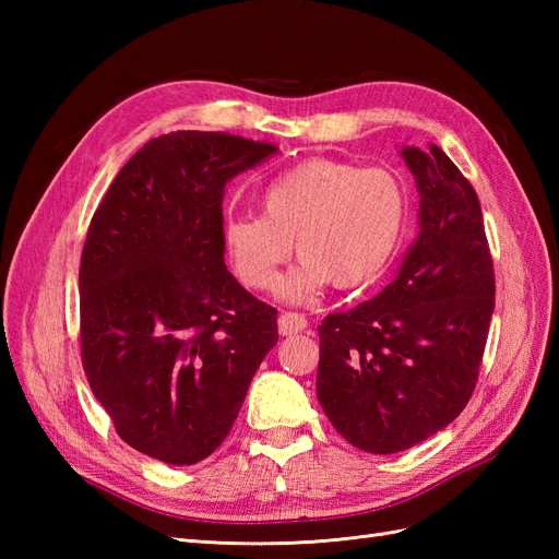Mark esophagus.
Instances as JSON below:
<instances>
[{
    "label": "esophagus",
    "mask_w": 559,
    "mask_h": 559,
    "mask_svg": "<svg viewBox=\"0 0 559 559\" xmlns=\"http://www.w3.org/2000/svg\"><path fill=\"white\" fill-rule=\"evenodd\" d=\"M277 329H280V335H294L298 331L308 329V319L298 312H284L277 319Z\"/></svg>",
    "instance_id": "obj_1"
}]
</instances>
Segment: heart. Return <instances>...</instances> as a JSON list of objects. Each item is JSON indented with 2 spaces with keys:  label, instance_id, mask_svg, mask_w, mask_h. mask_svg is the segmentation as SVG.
<instances>
[{
  "label": "heart",
  "instance_id": "heart-1",
  "mask_svg": "<svg viewBox=\"0 0 559 559\" xmlns=\"http://www.w3.org/2000/svg\"><path fill=\"white\" fill-rule=\"evenodd\" d=\"M261 212L226 218V257L245 286L263 292L292 257L294 240L300 261L280 280L277 294L302 302L329 282L359 289L382 273L401 242L408 195L382 167L308 158L265 183Z\"/></svg>",
  "mask_w": 559,
  "mask_h": 559
}]
</instances>
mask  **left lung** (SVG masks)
Listing matches in <instances>:
<instances>
[{"label":"left lung","instance_id":"obj_1","mask_svg":"<svg viewBox=\"0 0 559 559\" xmlns=\"http://www.w3.org/2000/svg\"><path fill=\"white\" fill-rule=\"evenodd\" d=\"M399 154L419 193L417 238L392 284L317 326V399L347 443L373 454L427 441L464 411L495 310L473 186L436 144Z\"/></svg>","mask_w":559,"mask_h":559}]
</instances>
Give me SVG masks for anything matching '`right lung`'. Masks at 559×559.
Instances as JSON below:
<instances>
[{
    "label": "right lung",
    "instance_id": "obj_1",
    "mask_svg": "<svg viewBox=\"0 0 559 559\" xmlns=\"http://www.w3.org/2000/svg\"><path fill=\"white\" fill-rule=\"evenodd\" d=\"M277 146L177 130L146 142L97 207L81 253V361L123 441L189 466L218 445L277 343V310L224 263L222 200Z\"/></svg>",
    "mask_w": 559,
    "mask_h": 559
}]
</instances>
